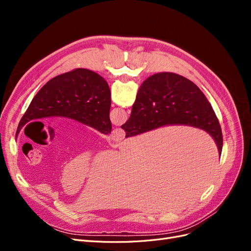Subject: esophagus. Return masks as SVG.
<instances>
[{"label": "esophagus", "mask_w": 251, "mask_h": 251, "mask_svg": "<svg viewBox=\"0 0 251 251\" xmlns=\"http://www.w3.org/2000/svg\"><path fill=\"white\" fill-rule=\"evenodd\" d=\"M125 135H126L125 131L121 130L120 127H117V128H115V130H113V132L111 133L110 139H111V141H113V142L118 143V142L124 140Z\"/></svg>", "instance_id": "obj_1"}]
</instances>
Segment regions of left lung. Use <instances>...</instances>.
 Masks as SVG:
<instances>
[{"label": "left lung", "mask_w": 251, "mask_h": 251, "mask_svg": "<svg viewBox=\"0 0 251 251\" xmlns=\"http://www.w3.org/2000/svg\"><path fill=\"white\" fill-rule=\"evenodd\" d=\"M110 108L108 82L100 74L78 68L53 77L37 92L20 121L16 137L28 124L53 116L71 118L109 134Z\"/></svg>", "instance_id": "1"}]
</instances>
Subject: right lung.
<instances>
[{
    "label": "right lung",
    "mask_w": 251,
    "mask_h": 251,
    "mask_svg": "<svg viewBox=\"0 0 251 251\" xmlns=\"http://www.w3.org/2000/svg\"><path fill=\"white\" fill-rule=\"evenodd\" d=\"M170 125L191 126L206 131L221 154V126L202 91L179 74L157 73L142 82L131 116L121 128L126 137H132Z\"/></svg>",
    "instance_id": "right-lung-1"
}]
</instances>
